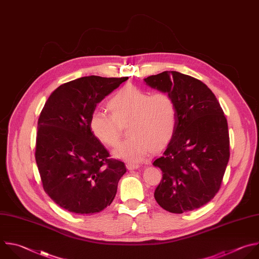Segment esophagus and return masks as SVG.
Wrapping results in <instances>:
<instances>
[{
  "instance_id": "1",
  "label": "esophagus",
  "mask_w": 259,
  "mask_h": 259,
  "mask_svg": "<svg viewBox=\"0 0 259 259\" xmlns=\"http://www.w3.org/2000/svg\"><path fill=\"white\" fill-rule=\"evenodd\" d=\"M126 167L128 169H136L139 167V164L138 163H134V162H127L126 163Z\"/></svg>"
}]
</instances>
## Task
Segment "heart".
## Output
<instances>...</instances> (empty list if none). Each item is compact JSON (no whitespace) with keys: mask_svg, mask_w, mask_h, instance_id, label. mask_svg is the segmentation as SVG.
<instances>
[{"mask_svg":"<svg viewBox=\"0 0 259 259\" xmlns=\"http://www.w3.org/2000/svg\"><path fill=\"white\" fill-rule=\"evenodd\" d=\"M110 114L96 111L90 119L93 135L103 144L114 147L128 125L131 135L114 150V155L128 161H141L152 150L163 148L174 137L178 116L176 104L168 94L143 91L125 85L108 102Z\"/></svg>","mask_w":259,"mask_h":259,"instance_id":"heart-1","label":"heart"}]
</instances>
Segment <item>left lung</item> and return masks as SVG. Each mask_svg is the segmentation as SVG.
<instances>
[{
    "mask_svg": "<svg viewBox=\"0 0 259 259\" xmlns=\"http://www.w3.org/2000/svg\"><path fill=\"white\" fill-rule=\"evenodd\" d=\"M144 81L173 98L178 116L174 137L153 161L162 171L154 198L173 213L199 208L219 192L230 158L221 105L203 82L180 72L164 71Z\"/></svg>",
    "mask_w": 259,
    "mask_h": 259,
    "instance_id": "1",
    "label": "left lung"
}]
</instances>
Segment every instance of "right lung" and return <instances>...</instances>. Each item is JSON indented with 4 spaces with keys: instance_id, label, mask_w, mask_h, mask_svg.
<instances>
[{
    "instance_id": "obj_1",
    "label": "right lung",
    "mask_w": 259,
    "mask_h": 259,
    "mask_svg": "<svg viewBox=\"0 0 259 259\" xmlns=\"http://www.w3.org/2000/svg\"><path fill=\"white\" fill-rule=\"evenodd\" d=\"M128 77L85 76L55 90L37 122L35 160L46 193L62 208L100 212L110 205L125 163L110 158L93 135L90 119L101 103Z\"/></svg>"
}]
</instances>
